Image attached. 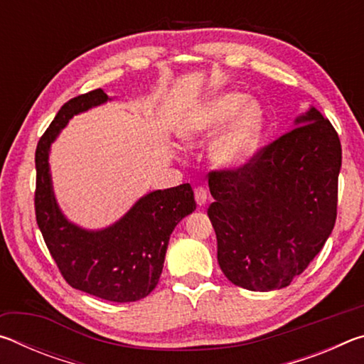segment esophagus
<instances>
[{"instance_id":"34e87169","label":"esophagus","mask_w":364,"mask_h":364,"mask_svg":"<svg viewBox=\"0 0 364 364\" xmlns=\"http://www.w3.org/2000/svg\"><path fill=\"white\" fill-rule=\"evenodd\" d=\"M194 197H196V202L197 205H204L207 202V191L204 188H196L194 189Z\"/></svg>"}]
</instances>
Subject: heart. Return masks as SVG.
<instances>
[{
	"label": "heart",
	"mask_w": 364,
	"mask_h": 364,
	"mask_svg": "<svg viewBox=\"0 0 364 364\" xmlns=\"http://www.w3.org/2000/svg\"><path fill=\"white\" fill-rule=\"evenodd\" d=\"M241 93H223L189 117L181 128L186 143L212 136L228 122L230 125L213 141L212 162L220 168H234L244 164L255 151L262 134L263 114L255 102Z\"/></svg>",
	"instance_id": "1"
}]
</instances>
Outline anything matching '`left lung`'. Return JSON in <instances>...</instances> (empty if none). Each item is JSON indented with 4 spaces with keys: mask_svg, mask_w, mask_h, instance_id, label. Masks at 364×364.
<instances>
[{
    "mask_svg": "<svg viewBox=\"0 0 364 364\" xmlns=\"http://www.w3.org/2000/svg\"><path fill=\"white\" fill-rule=\"evenodd\" d=\"M294 127L242 167L208 173L218 264L249 291L291 284L336 225L341 139L315 107Z\"/></svg>",
    "mask_w": 364,
    "mask_h": 364,
    "instance_id": "obj_1",
    "label": "left lung"
}]
</instances>
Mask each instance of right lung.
<instances>
[{"label":"right lung","instance_id":"obj_1","mask_svg":"<svg viewBox=\"0 0 364 364\" xmlns=\"http://www.w3.org/2000/svg\"><path fill=\"white\" fill-rule=\"evenodd\" d=\"M110 97L101 88L80 95L59 109L35 152V215L48 250L73 289L109 301H136L149 295L162 274L175 226L196 210L189 183L154 191L117 223L88 231L70 223L56 202L49 173V147L73 115Z\"/></svg>","mask_w":364,"mask_h":364}]
</instances>
